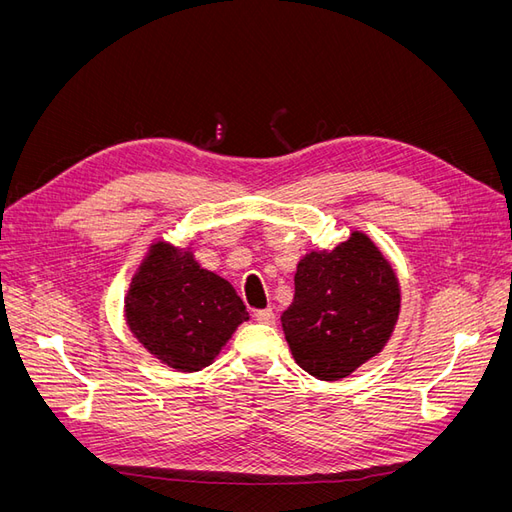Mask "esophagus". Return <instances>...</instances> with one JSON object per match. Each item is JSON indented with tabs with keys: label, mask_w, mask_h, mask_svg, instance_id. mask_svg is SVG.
I'll use <instances>...</instances> for the list:
<instances>
[{
	"label": "esophagus",
	"mask_w": 512,
	"mask_h": 512,
	"mask_svg": "<svg viewBox=\"0 0 512 512\" xmlns=\"http://www.w3.org/2000/svg\"><path fill=\"white\" fill-rule=\"evenodd\" d=\"M254 318H256V322H260V324H273V322H275V314H273L271 307L258 309V312L254 314Z\"/></svg>",
	"instance_id": "obj_1"
}]
</instances>
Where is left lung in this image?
<instances>
[{"label": "left lung", "mask_w": 512, "mask_h": 512, "mask_svg": "<svg viewBox=\"0 0 512 512\" xmlns=\"http://www.w3.org/2000/svg\"><path fill=\"white\" fill-rule=\"evenodd\" d=\"M401 307L397 273L365 232L305 254L282 329L294 361L318 380H342L389 342Z\"/></svg>", "instance_id": "obj_1"}]
</instances>
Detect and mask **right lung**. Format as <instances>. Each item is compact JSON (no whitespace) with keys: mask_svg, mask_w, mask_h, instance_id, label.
<instances>
[{"mask_svg":"<svg viewBox=\"0 0 512 512\" xmlns=\"http://www.w3.org/2000/svg\"><path fill=\"white\" fill-rule=\"evenodd\" d=\"M126 322L149 354L175 371L209 367L250 318L224 277L203 269L190 247L149 245L126 294Z\"/></svg>","mask_w":512,"mask_h":512,"instance_id":"1","label":"right lung"}]
</instances>
